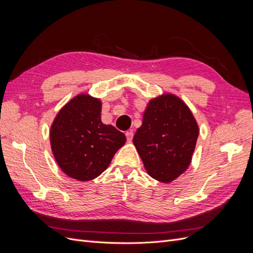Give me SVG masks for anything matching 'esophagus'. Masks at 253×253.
Returning <instances> with one entry per match:
<instances>
[{
  "label": "esophagus",
  "mask_w": 253,
  "mask_h": 253,
  "mask_svg": "<svg viewBox=\"0 0 253 253\" xmlns=\"http://www.w3.org/2000/svg\"><path fill=\"white\" fill-rule=\"evenodd\" d=\"M126 136L127 141H132L134 133H133V131H127V132H126Z\"/></svg>",
  "instance_id": "34e87169"
}]
</instances>
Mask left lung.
Segmentation results:
<instances>
[{
    "label": "left lung",
    "instance_id": "obj_1",
    "mask_svg": "<svg viewBox=\"0 0 253 253\" xmlns=\"http://www.w3.org/2000/svg\"><path fill=\"white\" fill-rule=\"evenodd\" d=\"M198 134L189 106L179 97L166 93L149 101L133 143L151 177L169 183L187 171Z\"/></svg>",
    "mask_w": 253,
    "mask_h": 253
}]
</instances>
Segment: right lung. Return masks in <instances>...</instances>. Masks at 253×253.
Here are the masks:
<instances>
[{
  "label": "right lung",
  "mask_w": 253,
  "mask_h": 253,
  "mask_svg": "<svg viewBox=\"0 0 253 253\" xmlns=\"http://www.w3.org/2000/svg\"><path fill=\"white\" fill-rule=\"evenodd\" d=\"M102 102L79 94L59 111L49 132L52 154L68 177L88 181L106 170L126 141V135L101 121Z\"/></svg>",
  "instance_id": "1"
}]
</instances>
